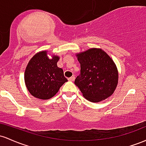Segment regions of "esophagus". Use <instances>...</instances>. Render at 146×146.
<instances>
[{
	"instance_id": "obj_1",
	"label": "esophagus",
	"mask_w": 146,
	"mask_h": 146,
	"mask_svg": "<svg viewBox=\"0 0 146 146\" xmlns=\"http://www.w3.org/2000/svg\"><path fill=\"white\" fill-rule=\"evenodd\" d=\"M74 79H75V76H74L68 78L69 81H74Z\"/></svg>"
}]
</instances>
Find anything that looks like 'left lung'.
Returning a JSON list of instances; mask_svg holds the SVG:
<instances>
[{
  "instance_id": "left-lung-1",
  "label": "left lung",
  "mask_w": 146,
  "mask_h": 146,
  "mask_svg": "<svg viewBox=\"0 0 146 146\" xmlns=\"http://www.w3.org/2000/svg\"><path fill=\"white\" fill-rule=\"evenodd\" d=\"M81 74L74 83L83 96L98 103L110 96L117 88L118 70L115 63L101 49L91 48L76 54Z\"/></svg>"
}]
</instances>
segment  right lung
I'll return each mask as SVG.
<instances>
[{
    "instance_id": "add662e5",
    "label": "right lung",
    "mask_w": 146,
    "mask_h": 146,
    "mask_svg": "<svg viewBox=\"0 0 146 146\" xmlns=\"http://www.w3.org/2000/svg\"><path fill=\"white\" fill-rule=\"evenodd\" d=\"M47 51L36 54L29 61L25 72V83L31 94L40 99L53 97L68 79L63 70L58 68V56L49 58Z\"/></svg>"
}]
</instances>
